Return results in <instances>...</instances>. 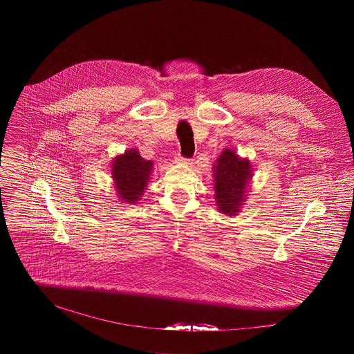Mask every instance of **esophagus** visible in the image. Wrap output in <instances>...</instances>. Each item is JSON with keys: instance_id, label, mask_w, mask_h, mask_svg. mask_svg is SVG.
Segmentation results:
<instances>
[{"instance_id": "34e87169", "label": "esophagus", "mask_w": 354, "mask_h": 354, "mask_svg": "<svg viewBox=\"0 0 354 354\" xmlns=\"http://www.w3.org/2000/svg\"><path fill=\"white\" fill-rule=\"evenodd\" d=\"M176 160H178V162H180V164H185V165H192V160H190V158H183V157H178Z\"/></svg>"}]
</instances>
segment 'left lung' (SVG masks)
Listing matches in <instances>:
<instances>
[{"label":"left lung","mask_w":354,"mask_h":354,"mask_svg":"<svg viewBox=\"0 0 354 354\" xmlns=\"http://www.w3.org/2000/svg\"><path fill=\"white\" fill-rule=\"evenodd\" d=\"M214 198L217 209L227 216H236L246 198L252 167L246 158H241L231 148H225L214 167Z\"/></svg>","instance_id":"obj_1"}]
</instances>
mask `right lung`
<instances>
[{"label": "right lung", "instance_id": "right-lung-1", "mask_svg": "<svg viewBox=\"0 0 354 354\" xmlns=\"http://www.w3.org/2000/svg\"><path fill=\"white\" fill-rule=\"evenodd\" d=\"M151 172L153 162L145 161L136 148L118 156L112 164V178L120 200L130 205L137 203L144 193Z\"/></svg>", "mask_w": 354, "mask_h": 354}]
</instances>
